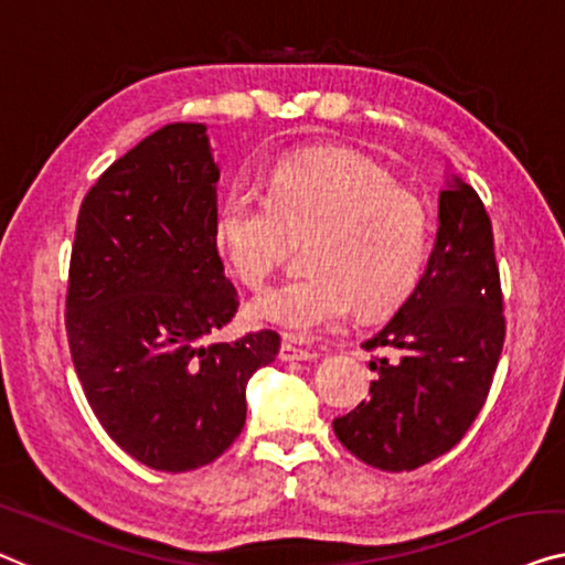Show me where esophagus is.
I'll return each instance as SVG.
<instances>
[{
  "label": "esophagus",
  "instance_id": "obj_1",
  "mask_svg": "<svg viewBox=\"0 0 565 565\" xmlns=\"http://www.w3.org/2000/svg\"><path fill=\"white\" fill-rule=\"evenodd\" d=\"M279 358L284 360V363H307V360H317V352L301 350V348H297V344L284 342L279 350Z\"/></svg>",
  "mask_w": 565,
  "mask_h": 565
}]
</instances>
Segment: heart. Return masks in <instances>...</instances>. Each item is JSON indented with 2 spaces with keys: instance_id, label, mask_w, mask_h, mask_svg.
I'll use <instances>...</instances> for the list:
<instances>
[{
  "instance_id": "b5f03b06",
  "label": "heart",
  "mask_w": 565,
  "mask_h": 565,
  "mask_svg": "<svg viewBox=\"0 0 565 565\" xmlns=\"http://www.w3.org/2000/svg\"><path fill=\"white\" fill-rule=\"evenodd\" d=\"M309 274L260 291L248 315L311 337L355 307L360 317L398 309L424 279L431 217L424 202L352 151H307L276 164L266 192L235 188L217 213V243L241 281L260 286L289 238H307Z\"/></svg>"
}]
</instances>
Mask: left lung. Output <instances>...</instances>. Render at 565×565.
Here are the masks:
<instances>
[{"label": "left lung", "mask_w": 565, "mask_h": 565, "mask_svg": "<svg viewBox=\"0 0 565 565\" xmlns=\"http://www.w3.org/2000/svg\"><path fill=\"white\" fill-rule=\"evenodd\" d=\"M504 342L490 215L457 174L439 192L424 279L365 350L370 398L332 420L344 449L383 471H411L461 441L490 393Z\"/></svg>", "instance_id": "8db88e82"}]
</instances>
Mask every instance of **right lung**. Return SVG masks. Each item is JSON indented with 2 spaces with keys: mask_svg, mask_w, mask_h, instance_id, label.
<instances>
[{
  "mask_svg": "<svg viewBox=\"0 0 565 565\" xmlns=\"http://www.w3.org/2000/svg\"><path fill=\"white\" fill-rule=\"evenodd\" d=\"M221 180L207 126L170 124L83 200L65 330L106 434L141 465L190 471L246 424V385L279 355L271 330L207 344L238 309L217 256Z\"/></svg>",
  "mask_w": 565,
  "mask_h": 565,
  "instance_id": "obj_1",
  "label": "right lung"
}]
</instances>
